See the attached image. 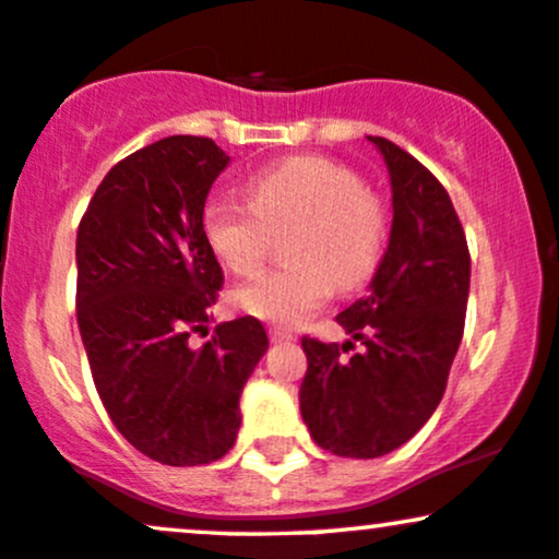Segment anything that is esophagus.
Segmentation results:
<instances>
[{
	"instance_id": "34e87169",
	"label": "esophagus",
	"mask_w": 559,
	"mask_h": 559,
	"mask_svg": "<svg viewBox=\"0 0 559 559\" xmlns=\"http://www.w3.org/2000/svg\"><path fill=\"white\" fill-rule=\"evenodd\" d=\"M269 338H272V344H287V341H296V335L285 328H269Z\"/></svg>"
}]
</instances>
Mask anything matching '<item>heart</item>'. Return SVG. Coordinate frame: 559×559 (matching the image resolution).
<instances>
[{
  "instance_id": "heart-1",
  "label": "heart",
  "mask_w": 559,
  "mask_h": 559,
  "mask_svg": "<svg viewBox=\"0 0 559 559\" xmlns=\"http://www.w3.org/2000/svg\"><path fill=\"white\" fill-rule=\"evenodd\" d=\"M250 202L215 194L200 224L210 253L237 277L261 266L272 231L293 226L290 263L263 272L234 293V306L255 320L293 328L320 309L338 285L352 290L373 277L389 239V213L352 167L298 154L248 183Z\"/></svg>"
}]
</instances>
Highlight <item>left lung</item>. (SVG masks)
<instances>
[{
  "mask_svg": "<svg viewBox=\"0 0 559 559\" xmlns=\"http://www.w3.org/2000/svg\"><path fill=\"white\" fill-rule=\"evenodd\" d=\"M392 183V234L370 293L335 320L344 346L304 335L301 416L320 448L378 459L405 445L445 394L464 335L469 248L445 186L386 138L368 135ZM364 352L344 358L340 349Z\"/></svg>",
  "mask_w": 559,
  "mask_h": 559,
  "instance_id": "obj_1",
  "label": "left lung"
}]
</instances>
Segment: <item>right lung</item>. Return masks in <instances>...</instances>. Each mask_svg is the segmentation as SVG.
Instances as JSON below:
<instances>
[{
    "mask_svg": "<svg viewBox=\"0 0 559 559\" xmlns=\"http://www.w3.org/2000/svg\"><path fill=\"white\" fill-rule=\"evenodd\" d=\"M226 165L210 138H162L106 173L76 231V322L98 397L119 435L167 466L229 453L239 394L269 349L255 317L189 344L224 285L200 215Z\"/></svg>",
    "mask_w": 559,
    "mask_h": 559,
    "instance_id": "add662e5",
    "label": "right lung"
}]
</instances>
